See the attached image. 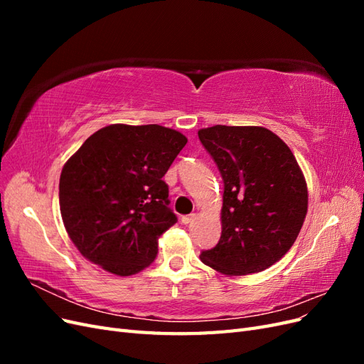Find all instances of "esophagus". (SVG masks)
<instances>
[{"label": "esophagus", "mask_w": 364, "mask_h": 364, "mask_svg": "<svg viewBox=\"0 0 364 364\" xmlns=\"http://www.w3.org/2000/svg\"><path fill=\"white\" fill-rule=\"evenodd\" d=\"M182 223L183 225H191L193 222H194V220H196V214H190V215H183L182 218Z\"/></svg>", "instance_id": "obj_1"}]
</instances>
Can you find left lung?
I'll return each mask as SVG.
<instances>
[{
  "label": "left lung",
  "mask_w": 364,
  "mask_h": 364,
  "mask_svg": "<svg viewBox=\"0 0 364 364\" xmlns=\"http://www.w3.org/2000/svg\"><path fill=\"white\" fill-rule=\"evenodd\" d=\"M199 139L222 173V237L200 259L243 277L278 262L301 232L308 209L304 173L289 146L259 126L217 124Z\"/></svg>",
  "instance_id": "8db88e82"
}]
</instances>
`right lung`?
<instances>
[{
	"instance_id": "right-lung-1",
	"label": "right lung",
	"mask_w": 364,
	"mask_h": 364,
	"mask_svg": "<svg viewBox=\"0 0 364 364\" xmlns=\"http://www.w3.org/2000/svg\"><path fill=\"white\" fill-rule=\"evenodd\" d=\"M186 141L159 124H111L63 165L62 220L87 261L117 277H130L155 261L158 238L178 222L162 178Z\"/></svg>"
}]
</instances>
